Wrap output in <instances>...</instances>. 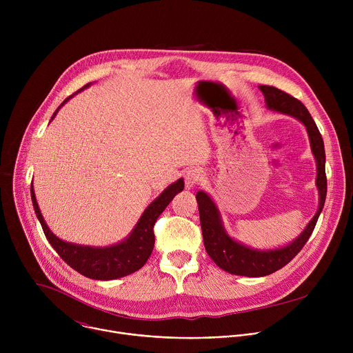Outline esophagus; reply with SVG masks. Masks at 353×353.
<instances>
[{
    "label": "esophagus",
    "mask_w": 353,
    "mask_h": 353,
    "mask_svg": "<svg viewBox=\"0 0 353 353\" xmlns=\"http://www.w3.org/2000/svg\"><path fill=\"white\" fill-rule=\"evenodd\" d=\"M184 180H185V185L190 188V187L196 185L201 180H203V174H201V172L198 169H190L185 172Z\"/></svg>",
    "instance_id": "1"
}]
</instances>
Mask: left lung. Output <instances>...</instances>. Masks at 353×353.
I'll list each match as a JSON object with an SVG mask.
<instances>
[{
  "label": "left lung",
  "instance_id": "left-lung-1",
  "mask_svg": "<svg viewBox=\"0 0 353 353\" xmlns=\"http://www.w3.org/2000/svg\"><path fill=\"white\" fill-rule=\"evenodd\" d=\"M260 89L264 93L268 109L293 116L305 124L309 132L313 155L317 162V187L320 191V207L314 218L307 225V228L293 243L283 248L259 251L245 247L230 239L222 226L219 211L215 207L214 201L204 191L196 192L195 198L198 203L201 229H203L204 245L208 256L223 271L233 275L251 278L270 275L283 268L288 263H290L294 259V256L305 247L309 237L312 236L319 221V216L323 211L327 195L324 142L309 110L300 100L278 88L261 85Z\"/></svg>",
  "mask_w": 353,
  "mask_h": 353
}]
</instances>
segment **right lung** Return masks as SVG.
Here are the masks:
<instances>
[{
	"mask_svg": "<svg viewBox=\"0 0 353 353\" xmlns=\"http://www.w3.org/2000/svg\"><path fill=\"white\" fill-rule=\"evenodd\" d=\"M86 86H89V83H86L83 88ZM74 94L75 93L68 96L61 103V106ZM61 106H59V109ZM59 109L54 112L52 120L57 114ZM183 188H184L183 179L170 184L154 201V203L145 210L135 229L124 241L112 247H105V248L77 245L56 237L52 233V230L47 228L40 214L37 201L34 196V191H33V185H30V195H32V203H33L36 216L39 218V222L43 228V232L47 240L57 251V254L71 268H74L83 276L90 279H99V281H109V279H117V278L130 275L138 271L141 267H143V264L150 257V253H152L154 245H155V234H154L155 222L159 218V215L165 211V208L169 205L173 196L177 192H180Z\"/></svg>",
	"mask_w": 353,
	"mask_h": 353,
	"instance_id": "1",
	"label": "right lung"
}]
</instances>
